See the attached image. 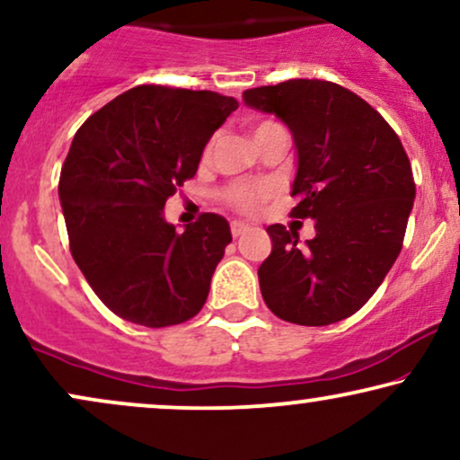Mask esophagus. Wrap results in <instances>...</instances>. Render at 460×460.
I'll use <instances>...</instances> for the list:
<instances>
[{
    "mask_svg": "<svg viewBox=\"0 0 460 460\" xmlns=\"http://www.w3.org/2000/svg\"><path fill=\"white\" fill-rule=\"evenodd\" d=\"M230 230H232V236H241V234H245V232L249 230V224H245V221H232L230 224Z\"/></svg>",
    "mask_w": 460,
    "mask_h": 460,
    "instance_id": "obj_1",
    "label": "esophagus"
}]
</instances>
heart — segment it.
Listing matches in <instances>:
<instances>
[{
  "label": "heart",
  "instance_id": "1",
  "mask_svg": "<svg viewBox=\"0 0 460 460\" xmlns=\"http://www.w3.org/2000/svg\"><path fill=\"white\" fill-rule=\"evenodd\" d=\"M262 126H266V123H262ZM269 196H270V190L266 185H234L224 191V200L228 202L230 207H234L236 211H243V213L258 211L260 204H262Z\"/></svg>",
  "mask_w": 460,
  "mask_h": 460
}]
</instances>
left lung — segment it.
<instances>
[{
	"instance_id": "8db88e82",
	"label": "left lung",
	"mask_w": 460,
	"mask_h": 460,
	"mask_svg": "<svg viewBox=\"0 0 460 460\" xmlns=\"http://www.w3.org/2000/svg\"><path fill=\"white\" fill-rule=\"evenodd\" d=\"M243 102L290 129L292 215L315 221V236L305 243L281 224L266 228L273 252L258 269L264 303L292 324L341 322L376 294L403 247L416 198L403 145L341 84L294 78L247 89Z\"/></svg>"
}]
</instances>
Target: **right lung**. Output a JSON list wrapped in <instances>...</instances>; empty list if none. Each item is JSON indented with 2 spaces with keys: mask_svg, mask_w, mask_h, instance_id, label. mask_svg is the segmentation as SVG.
I'll return each instance as SVG.
<instances>
[{
  "mask_svg": "<svg viewBox=\"0 0 460 460\" xmlns=\"http://www.w3.org/2000/svg\"><path fill=\"white\" fill-rule=\"evenodd\" d=\"M239 102L215 92L140 84L83 123L61 168L70 252L102 303L162 328L202 309L232 241L221 215L177 232L164 207L196 174L202 151Z\"/></svg>",
  "mask_w": 460,
  "mask_h": 460,
  "instance_id": "right-lung-1",
  "label": "right lung"
}]
</instances>
